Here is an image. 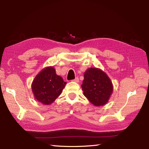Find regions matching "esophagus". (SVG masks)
<instances>
[{
  "label": "esophagus",
  "instance_id": "obj_1",
  "mask_svg": "<svg viewBox=\"0 0 149 149\" xmlns=\"http://www.w3.org/2000/svg\"><path fill=\"white\" fill-rule=\"evenodd\" d=\"M72 81L75 82V83H78V82L79 81V79L78 77H75L74 80H72Z\"/></svg>",
  "mask_w": 149,
  "mask_h": 149
}]
</instances>
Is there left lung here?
Segmentation results:
<instances>
[{"mask_svg": "<svg viewBox=\"0 0 149 149\" xmlns=\"http://www.w3.org/2000/svg\"><path fill=\"white\" fill-rule=\"evenodd\" d=\"M81 87L84 95L95 106L105 105L113 90L109 77L102 70L97 68H88L85 72Z\"/></svg>", "mask_w": 149, "mask_h": 149, "instance_id": "obj_1", "label": "left lung"}]
</instances>
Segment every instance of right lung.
<instances>
[{"label": "right lung", "mask_w": 149, "mask_h": 149, "mask_svg": "<svg viewBox=\"0 0 149 149\" xmlns=\"http://www.w3.org/2000/svg\"><path fill=\"white\" fill-rule=\"evenodd\" d=\"M66 84L63 78L56 74L53 66H48L35 77L31 88L38 101L45 105H49L61 95Z\"/></svg>", "instance_id": "obj_1"}]
</instances>
